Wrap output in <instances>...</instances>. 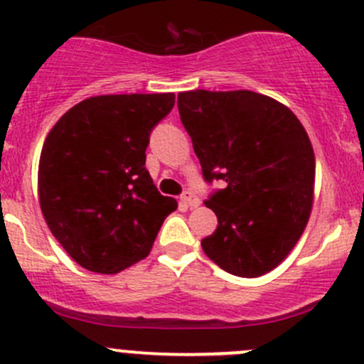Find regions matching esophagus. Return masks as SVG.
Masks as SVG:
<instances>
[{"label":"esophagus","mask_w":364,"mask_h":364,"mask_svg":"<svg viewBox=\"0 0 364 364\" xmlns=\"http://www.w3.org/2000/svg\"><path fill=\"white\" fill-rule=\"evenodd\" d=\"M181 203L185 205H188V208H197V205L200 204V199L197 196H193L192 192H185L181 196Z\"/></svg>","instance_id":"34e87169"}]
</instances>
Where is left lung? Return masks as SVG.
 Listing matches in <instances>:
<instances>
[{
	"mask_svg": "<svg viewBox=\"0 0 364 364\" xmlns=\"http://www.w3.org/2000/svg\"><path fill=\"white\" fill-rule=\"evenodd\" d=\"M183 127L208 183L218 227L200 241L227 273L255 278L278 266L306 227L314 204L315 155L306 130L280 102L237 91L178 95Z\"/></svg>",
	"mask_w": 364,
	"mask_h": 364,
	"instance_id": "obj_1",
	"label": "left lung"
}]
</instances>
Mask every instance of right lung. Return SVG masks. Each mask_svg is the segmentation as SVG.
I'll return each instance as SVG.
<instances>
[{"mask_svg": "<svg viewBox=\"0 0 364 364\" xmlns=\"http://www.w3.org/2000/svg\"><path fill=\"white\" fill-rule=\"evenodd\" d=\"M174 93L100 95L73 105L43 142L38 199L61 247L86 269L116 274L148 257L178 203L146 168L149 134Z\"/></svg>", "mask_w": 364, "mask_h": 364, "instance_id": "obj_1", "label": "right lung"}]
</instances>
